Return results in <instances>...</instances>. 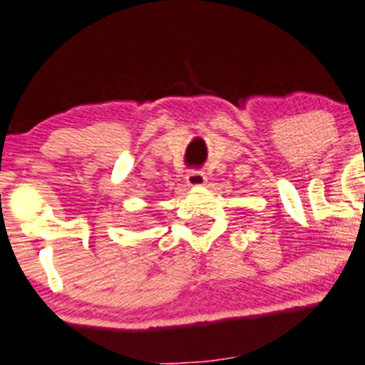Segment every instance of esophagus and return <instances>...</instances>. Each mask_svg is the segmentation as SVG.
<instances>
[{"instance_id":"esophagus-1","label":"esophagus","mask_w":365,"mask_h":365,"mask_svg":"<svg viewBox=\"0 0 365 365\" xmlns=\"http://www.w3.org/2000/svg\"><path fill=\"white\" fill-rule=\"evenodd\" d=\"M185 180H187V185L189 187H201V185H205L206 175L203 171H200V169H192V171L187 173Z\"/></svg>"}]
</instances>
